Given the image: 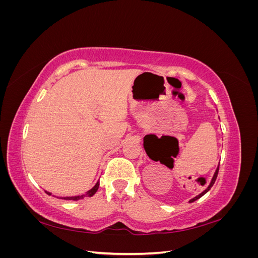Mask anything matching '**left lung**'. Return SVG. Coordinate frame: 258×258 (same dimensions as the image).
<instances>
[{
	"label": "left lung",
	"mask_w": 258,
	"mask_h": 258,
	"mask_svg": "<svg viewBox=\"0 0 258 258\" xmlns=\"http://www.w3.org/2000/svg\"><path fill=\"white\" fill-rule=\"evenodd\" d=\"M218 168H220V166H217V168H216V170H215V172H214V174H213V177H212V179H211V182H210V184H209V186L207 187V188H206L204 191H202V192H200L199 195H197L196 197H194L192 199H190L189 202H194V201L198 200L199 198H201L202 196H204V195H206V194L211 189V187L213 186V184H214L215 181H216V177H217V174H218Z\"/></svg>",
	"instance_id": "left-lung-1"
}]
</instances>
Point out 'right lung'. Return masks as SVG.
Segmentation results:
<instances>
[{
  "label": "right lung",
  "mask_w": 258,
  "mask_h": 258,
  "mask_svg": "<svg viewBox=\"0 0 258 258\" xmlns=\"http://www.w3.org/2000/svg\"><path fill=\"white\" fill-rule=\"evenodd\" d=\"M99 185H100V183H99V181L96 183V185L92 187L91 189H89L87 192L86 194H84V195H80V196H73V197H57V198H59V199H64V200H74V201H77V200H80V199H83L84 197H92L93 195H95L96 192H97V190H98V188H99ZM45 192L47 194V195H51V192H49V191H47V190H45Z\"/></svg>",
  "instance_id": "1"
}]
</instances>
